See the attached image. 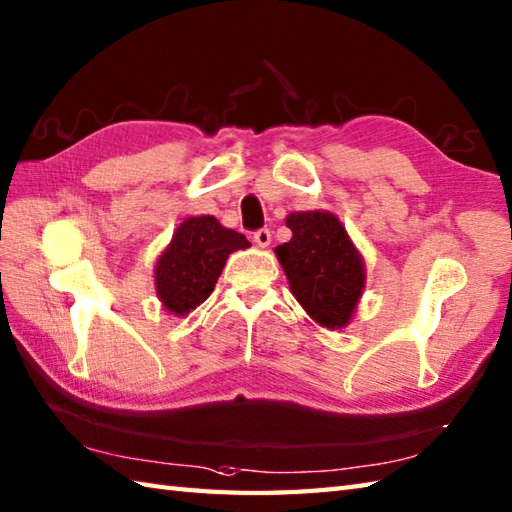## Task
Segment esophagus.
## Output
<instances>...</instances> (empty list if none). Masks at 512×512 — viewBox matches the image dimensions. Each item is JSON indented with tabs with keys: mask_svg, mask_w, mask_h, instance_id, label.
I'll return each instance as SVG.
<instances>
[{
	"mask_svg": "<svg viewBox=\"0 0 512 512\" xmlns=\"http://www.w3.org/2000/svg\"><path fill=\"white\" fill-rule=\"evenodd\" d=\"M253 239H255V244H257V246L266 248V246L270 244V231H268V228H259V231H255Z\"/></svg>",
	"mask_w": 512,
	"mask_h": 512,
	"instance_id": "obj_1",
	"label": "esophagus"
}]
</instances>
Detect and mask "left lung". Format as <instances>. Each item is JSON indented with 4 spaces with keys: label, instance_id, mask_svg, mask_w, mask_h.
Masks as SVG:
<instances>
[{
    "label": "left lung",
    "instance_id": "8db88e82",
    "mask_svg": "<svg viewBox=\"0 0 512 512\" xmlns=\"http://www.w3.org/2000/svg\"><path fill=\"white\" fill-rule=\"evenodd\" d=\"M286 226L292 239L275 253L292 295L317 323L330 330L343 328L365 284L361 255L332 213H290Z\"/></svg>",
    "mask_w": 512,
    "mask_h": 512
}]
</instances>
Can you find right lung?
<instances>
[{"instance_id": "right-lung-1", "label": "right lung", "mask_w": 512, "mask_h": 512, "mask_svg": "<svg viewBox=\"0 0 512 512\" xmlns=\"http://www.w3.org/2000/svg\"><path fill=\"white\" fill-rule=\"evenodd\" d=\"M248 246L242 233L224 228L211 215L184 220L156 264L160 301L178 317L191 312L209 299L228 255Z\"/></svg>"}]
</instances>
